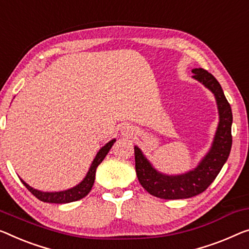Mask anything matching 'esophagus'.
<instances>
[{"instance_id": "esophagus-1", "label": "esophagus", "mask_w": 249, "mask_h": 249, "mask_svg": "<svg viewBox=\"0 0 249 249\" xmlns=\"http://www.w3.org/2000/svg\"><path fill=\"white\" fill-rule=\"evenodd\" d=\"M124 132L126 133V134H129V133L132 132V129H131V127H125L124 128Z\"/></svg>"}]
</instances>
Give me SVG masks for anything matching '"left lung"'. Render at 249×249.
Returning a JSON list of instances; mask_svg holds the SVG:
<instances>
[{
	"mask_svg": "<svg viewBox=\"0 0 249 249\" xmlns=\"http://www.w3.org/2000/svg\"><path fill=\"white\" fill-rule=\"evenodd\" d=\"M194 78L213 92L219 110V124L210 151L192 171L181 176H166L158 172L137 146L134 147L135 170L140 183L157 198L187 199L201 194L213 182L227 161L231 150V107L225 97L220 84L202 68L192 69Z\"/></svg>",
	"mask_w": 249,
	"mask_h": 249,
	"instance_id": "obj_1",
	"label": "left lung"
}]
</instances>
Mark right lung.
Wrapping results in <instances>:
<instances>
[{
    "mask_svg": "<svg viewBox=\"0 0 249 249\" xmlns=\"http://www.w3.org/2000/svg\"><path fill=\"white\" fill-rule=\"evenodd\" d=\"M115 141L116 140H112L110 142L107 143L105 146H103L101 150H99L97 155H96V158L94 159V161L91 163V166L90 169H89L86 178H85L79 184L71 189H69V190L60 191V192H42L31 188L29 184L25 183L23 180H21L22 183L24 184V187L27 188L28 190L36 196V198H38L43 202L68 203V202H73V201H77V200L83 199L89 194V192H90L92 185H94L96 169H97V166L101 164L102 161L105 159L107 153H108L109 150L113 146V144L115 143Z\"/></svg>",
    "mask_w": 249,
    "mask_h": 249,
    "instance_id": "obj_1",
    "label": "right lung"
}]
</instances>
